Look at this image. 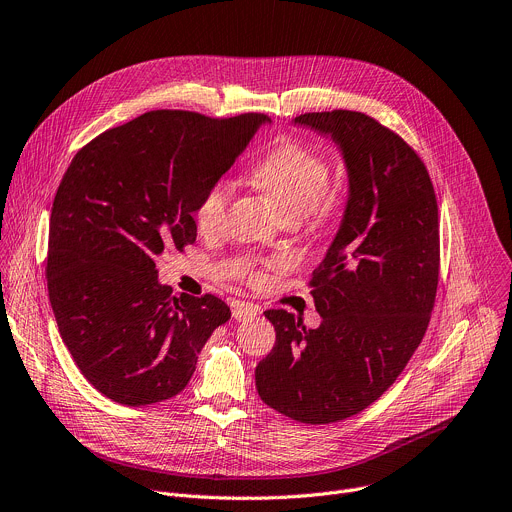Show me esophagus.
<instances>
[{
	"mask_svg": "<svg viewBox=\"0 0 512 512\" xmlns=\"http://www.w3.org/2000/svg\"><path fill=\"white\" fill-rule=\"evenodd\" d=\"M255 316H257V308L253 304L239 302L232 306V318H235L237 322H247V320H253Z\"/></svg>",
	"mask_w": 512,
	"mask_h": 512,
	"instance_id": "1",
	"label": "esophagus"
}]
</instances>
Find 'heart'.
I'll return each instance as SVG.
<instances>
[{
  "label": "heart",
  "instance_id": "1",
  "mask_svg": "<svg viewBox=\"0 0 512 512\" xmlns=\"http://www.w3.org/2000/svg\"><path fill=\"white\" fill-rule=\"evenodd\" d=\"M251 177L284 220L310 216L322 222L335 210V198L327 192V161L300 143H282L273 149L253 167ZM228 202L230 185L226 181L212 183L196 210L202 232H214L222 226Z\"/></svg>",
  "mask_w": 512,
  "mask_h": 512
}]
</instances>
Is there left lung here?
Here are the masks:
<instances>
[{
	"mask_svg": "<svg viewBox=\"0 0 512 512\" xmlns=\"http://www.w3.org/2000/svg\"><path fill=\"white\" fill-rule=\"evenodd\" d=\"M292 124L335 143L347 200L310 282L320 324L267 310L275 345L255 384L273 410L327 425L376 402L421 345L439 282V214L423 161L374 118L335 110Z\"/></svg>",
	"mask_w": 512,
	"mask_h": 512,
	"instance_id": "obj_1",
	"label": "left lung"
}]
</instances>
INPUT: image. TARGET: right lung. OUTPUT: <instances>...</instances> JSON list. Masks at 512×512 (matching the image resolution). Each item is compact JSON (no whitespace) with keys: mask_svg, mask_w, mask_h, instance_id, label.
<instances>
[{"mask_svg":"<svg viewBox=\"0 0 512 512\" xmlns=\"http://www.w3.org/2000/svg\"><path fill=\"white\" fill-rule=\"evenodd\" d=\"M271 120L155 110L106 130L71 161L51 210V306L85 380L124 406L179 394L230 308L173 294L155 259L198 235L206 190Z\"/></svg>","mask_w":512,"mask_h":512,"instance_id":"1","label":"right lung"}]
</instances>
